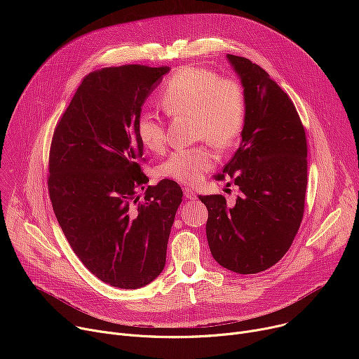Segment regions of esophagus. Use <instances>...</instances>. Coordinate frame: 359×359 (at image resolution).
Segmentation results:
<instances>
[{
    "mask_svg": "<svg viewBox=\"0 0 359 359\" xmlns=\"http://www.w3.org/2000/svg\"><path fill=\"white\" fill-rule=\"evenodd\" d=\"M184 197L189 198V200H194L196 198V193L190 189H184Z\"/></svg>",
    "mask_w": 359,
    "mask_h": 359,
    "instance_id": "1",
    "label": "esophagus"
}]
</instances>
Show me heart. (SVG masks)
I'll return each mask as SVG.
<instances>
[{
    "label": "heart",
    "mask_w": 359,
    "mask_h": 359,
    "mask_svg": "<svg viewBox=\"0 0 359 359\" xmlns=\"http://www.w3.org/2000/svg\"><path fill=\"white\" fill-rule=\"evenodd\" d=\"M161 105L170 116H193V135L216 147H227L240 135L245 119V97L234 79H219L210 71L184 67L166 82L159 96ZM142 144L153 153L166 147L168 133L163 119L143 111L136 121ZM216 155L209 147L175 150L158 166L163 179L193 186L216 166Z\"/></svg>",
    "instance_id": "1"
}]
</instances>
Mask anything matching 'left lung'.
Instances as JSON below:
<instances>
[{
    "mask_svg": "<svg viewBox=\"0 0 359 359\" xmlns=\"http://www.w3.org/2000/svg\"><path fill=\"white\" fill-rule=\"evenodd\" d=\"M244 88L245 119L240 147L223 173L238 186L236 204L222 194L206 204V234L213 259L237 274H255L288 251L304 215L306 137L290 96L250 60L227 55ZM230 184V183H229Z\"/></svg>",
    "mask_w": 359,
    "mask_h": 359,
    "instance_id": "1",
    "label": "left lung"
}]
</instances>
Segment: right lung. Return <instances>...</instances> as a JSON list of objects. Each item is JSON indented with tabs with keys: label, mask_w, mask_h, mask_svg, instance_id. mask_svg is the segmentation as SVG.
<instances>
[{
	"label": "right lung",
	"mask_w": 359,
	"mask_h": 359,
	"mask_svg": "<svg viewBox=\"0 0 359 359\" xmlns=\"http://www.w3.org/2000/svg\"><path fill=\"white\" fill-rule=\"evenodd\" d=\"M169 67L122 65L86 75L58 122L48 191L57 220L83 266L112 287L135 290L165 267L183 191L147 186L136 121Z\"/></svg>",
	"instance_id": "1"
}]
</instances>
